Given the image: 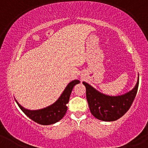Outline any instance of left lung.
<instances>
[{
	"label": "left lung",
	"mask_w": 148,
	"mask_h": 148,
	"mask_svg": "<svg viewBox=\"0 0 148 148\" xmlns=\"http://www.w3.org/2000/svg\"><path fill=\"white\" fill-rule=\"evenodd\" d=\"M139 76L136 86L132 90L118 96L103 94L86 82V98L90 111L95 118L102 121H115L121 118L130 109L138 91Z\"/></svg>",
	"instance_id": "obj_1"
}]
</instances>
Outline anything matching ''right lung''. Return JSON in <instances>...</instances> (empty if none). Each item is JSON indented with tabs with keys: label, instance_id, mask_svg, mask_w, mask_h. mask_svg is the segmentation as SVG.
<instances>
[{
	"label": "right lung",
	"instance_id": "right-lung-1",
	"mask_svg": "<svg viewBox=\"0 0 148 148\" xmlns=\"http://www.w3.org/2000/svg\"><path fill=\"white\" fill-rule=\"evenodd\" d=\"M79 80H74L69 82L62 92L60 97L53 103L44 108L37 110H29L25 108L15 99L16 103L21 110L28 118L35 123L42 125H49L60 121L65 115L67 107L66 106L69 102V97L73 88L75 85L79 84Z\"/></svg>",
	"mask_w": 148,
	"mask_h": 148
}]
</instances>
